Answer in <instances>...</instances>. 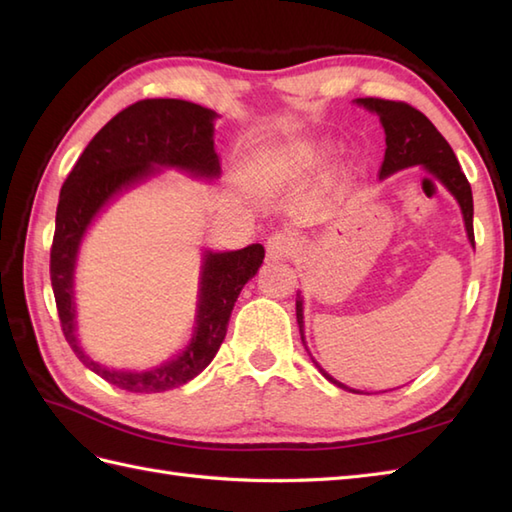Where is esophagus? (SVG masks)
<instances>
[{
  "instance_id": "obj_1",
  "label": "esophagus",
  "mask_w": 512,
  "mask_h": 512,
  "mask_svg": "<svg viewBox=\"0 0 512 512\" xmlns=\"http://www.w3.org/2000/svg\"><path fill=\"white\" fill-rule=\"evenodd\" d=\"M299 248V239L295 233H286V231H277L268 237L266 242V253L270 259H288L295 255V250Z\"/></svg>"
}]
</instances>
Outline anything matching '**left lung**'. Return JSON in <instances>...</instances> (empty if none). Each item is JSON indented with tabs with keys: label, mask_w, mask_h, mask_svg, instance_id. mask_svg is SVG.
Wrapping results in <instances>:
<instances>
[{
	"label": "left lung",
	"mask_w": 512,
	"mask_h": 512,
	"mask_svg": "<svg viewBox=\"0 0 512 512\" xmlns=\"http://www.w3.org/2000/svg\"><path fill=\"white\" fill-rule=\"evenodd\" d=\"M358 107H365L367 112H372L380 118V125L385 129V160L380 167V178H389L394 173L409 169V167H422L427 173H431L444 189H447L455 202H458L464 220V231L469 237V244L475 248L473 237V193L471 184L460 169V162L455 158L451 145L444 140V136L438 132L433 123L416 107L400 101H383V99H354ZM297 323L301 341L306 345V321H303V297L297 292ZM308 350V345H306ZM310 354V350H308ZM314 367L345 391H354V394H363L354 387H347L345 383H339L334 376H330L325 369L314 361L310 354Z\"/></svg>",
	"instance_id": "obj_1"
}]
</instances>
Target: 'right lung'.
Here are the masks:
<instances>
[{
	"instance_id": "add662e5",
	"label": "right lung",
	"mask_w": 512,
	"mask_h": 512,
	"mask_svg": "<svg viewBox=\"0 0 512 512\" xmlns=\"http://www.w3.org/2000/svg\"><path fill=\"white\" fill-rule=\"evenodd\" d=\"M217 118L220 114L209 107L180 99L138 101L116 114L90 140L61 187L50 250V279L65 341L94 374L134 394L180 387L206 369L224 341L239 292L264 262V246L202 250L198 301L187 345L151 367L118 369L94 361L76 334L79 319L74 275L81 244L107 206L140 184L158 178L165 169L180 171L193 180L213 182L220 178V156L213 140Z\"/></svg>"
}]
</instances>
